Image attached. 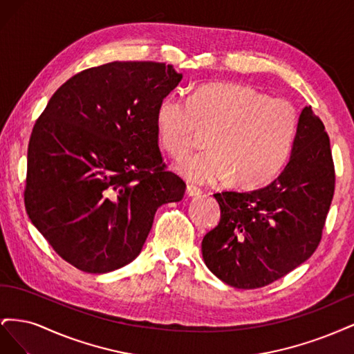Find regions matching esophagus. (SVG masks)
Listing matches in <instances>:
<instances>
[{
	"label": "esophagus",
	"mask_w": 354,
	"mask_h": 354,
	"mask_svg": "<svg viewBox=\"0 0 354 354\" xmlns=\"http://www.w3.org/2000/svg\"><path fill=\"white\" fill-rule=\"evenodd\" d=\"M186 194H187L189 198H196V196H199L202 194V190L199 187H196V186H187Z\"/></svg>",
	"instance_id": "obj_1"
}]
</instances>
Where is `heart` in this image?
I'll use <instances>...</instances> for the list:
<instances>
[{"label":"heart","instance_id":"heart-1","mask_svg":"<svg viewBox=\"0 0 354 354\" xmlns=\"http://www.w3.org/2000/svg\"><path fill=\"white\" fill-rule=\"evenodd\" d=\"M156 134L164 151L183 156L199 131H211L209 151L192 153L177 164L190 183L212 185L232 176L241 186L273 178L291 155L298 113L291 102L269 99L248 85L207 84L190 100L171 93L159 102Z\"/></svg>","mask_w":354,"mask_h":354}]
</instances>
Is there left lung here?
Masks as SVG:
<instances>
[{"mask_svg":"<svg viewBox=\"0 0 354 354\" xmlns=\"http://www.w3.org/2000/svg\"><path fill=\"white\" fill-rule=\"evenodd\" d=\"M334 187L329 137L306 106L277 178L251 192L214 195L221 217L202 239L203 261L233 288L255 289L281 279L316 251Z\"/></svg>","mask_w":354,"mask_h":354,"instance_id":"1","label":"left lung"}]
</instances>
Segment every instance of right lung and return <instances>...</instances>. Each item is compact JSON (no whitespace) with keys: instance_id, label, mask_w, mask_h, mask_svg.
I'll return each instance as SVG.
<instances>
[{"instance_id":"obj_1","label":"right lung","mask_w":354,"mask_h":354,"mask_svg":"<svg viewBox=\"0 0 354 354\" xmlns=\"http://www.w3.org/2000/svg\"><path fill=\"white\" fill-rule=\"evenodd\" d=\"M183 75L156 62L82 71L53 94L28 147L25 207L63 260L109 273L142 252L156 209L183 199L165 169L155 116Z\"/></svg>"}]
</instances>
